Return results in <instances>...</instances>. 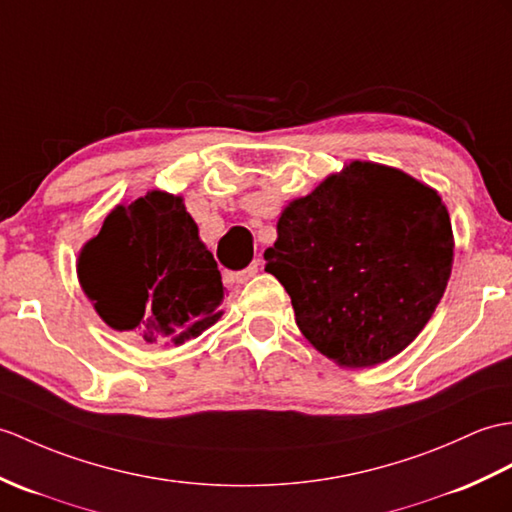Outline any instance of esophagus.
Returning <instances> with one entry per match:
<instances>
[{
	"label": "esophagus",
	"instance_id": "1",
	"mask_svg": "<svg viewBox=\"0 0 512 512\" xmlns=\"http://www.w3.org/2000/svg\"><path fill=\"white\" fill-rule=\"evenodd\" d=\"M257 272H259V259H255L251 266H246L244 270H240V272H237V281H240V283H246V281H251V279H253V277L257 275Z\"/></svg>",
	"mask_w": 512,
	"mask_h": 512
}]
</instances>
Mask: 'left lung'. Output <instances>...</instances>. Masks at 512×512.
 <instances>
[{
  "label": "left lung",
  "instance_id": "8db88e82",
  "mask_svg": "<svg viewBox=\"0 0 512 512\" xmlns=\"http://www.w3.org/2000/svg\"><path fill=\"white\" fill-rule=\"evenodd\" d=\"M264 259L303 336L340 366L362 368L401 353L432 318L454 233L436 189L351 161L283 209Z\"/></svg>",
  "mask_w": 512,
  "mask_h": 512
}]
</instances>
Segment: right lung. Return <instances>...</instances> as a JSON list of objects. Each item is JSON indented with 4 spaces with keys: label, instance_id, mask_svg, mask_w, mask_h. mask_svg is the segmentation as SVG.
<instances>
[{
    "label": "right lung",
    "instance_id": "right-lung-1",
    "mask_svg": "<svg viewBox=\"0 0 512 512\" xmlns=\"http://www.w3.org/2000/svg\"><path fill=\"white\" fill-rule=\"evenodd\" d=\"M78 279L115 331L181 344L222 316V277L183 198L152 189L117 205L82 246Z\"/></svg>",
    "mask_w": 512,
    "mask_h": 512
}]
</instances>
